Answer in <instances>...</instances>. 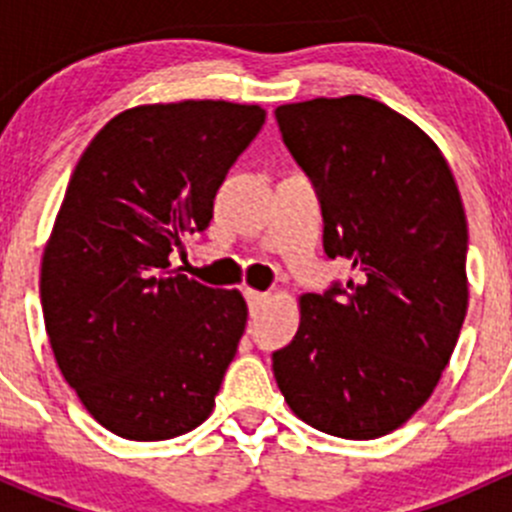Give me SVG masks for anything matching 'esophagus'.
<instances>
[{"label":"esophagus","mask_w":512,"mask_h":512,"mask_svg":"<svg viewBox=\"0 0 512 512\" xmlns=\"http://www.w3.org/2000/svg\"><path fill=\"white\" fill-rule=\"evenodd\" d=\"M267 297H270V294H267V292H257V289H245V299H247V304H250V309L262 307V304L267 302Z\"/></svg>","instance_id":"esophagus-1"}]
</instances>
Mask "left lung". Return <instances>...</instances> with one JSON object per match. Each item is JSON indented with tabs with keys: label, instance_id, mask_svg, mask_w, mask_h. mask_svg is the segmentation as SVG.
Wrapping results in <instances>:
<instances>
[{
	"label": "left lung",
	"instance_id": "obj_1",
	"mask_svg": "<svg viewBox=\"0 0 512 512\" xmlns=\"http://www.w3.org/2000/svg\"><path fill=\"white\" fill-rule=\"evenodd\" d=\"M317 190L329 260L356 280L304 294L299 329L272 354L289 409L352 441L386 436L426 404L468 307V227L436 143L366 96L275 111Z\"/></svg>",
	"mask_w": 512,
	"mask_h": 512
}]
</instances>
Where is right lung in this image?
Instances as JSON below:
<instances>
[{
    "label": "right lung",
    "instance_id": "right-lung-1",
    "mask_svg": "<svg viewBox=\"0 0 512 512\" xmlns=\"http://www.w3.org/2000/svg\"><path fill=\"white\" fill-rule=\"evenodd\" d=\"M265 116L230 101L138 106L76 163L41 262V309L66 384L116 436L165 441L213 411L247 304L180 275L170 255L208 227Z\"/></svg>",
    "mask_w": 512,
    "mask_h": 512
}]
</instances>
